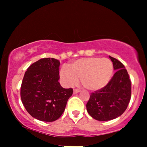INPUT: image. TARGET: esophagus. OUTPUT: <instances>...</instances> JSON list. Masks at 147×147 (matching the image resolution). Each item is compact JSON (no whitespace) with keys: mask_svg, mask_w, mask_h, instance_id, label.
I'll list each match as a JSON object with an SVG mask.
<instances>
[{"mask_svg":"<svg viewBox=\"0 0 147 147\" xmlns=\"http://www.w3.org/2000/svg\"><path fill=\"white\" fill-rule=\"evenodd\" d=\"M80 89H74V90H73V93L75 94V93H78V92H80Z\"/></svg>","mask_w":147,"mask_h":147,"instance_id":"obj_1","label":"esophagus"}]
</instances>
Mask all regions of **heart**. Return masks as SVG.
<instances>
[{
	"label": "heart",
	"instance_id": "1",
	"mask_svg": "<svg viewBox=\"0 0 147 147\" xmlns=\"http://www.w3.org/2000/svg\"><path fill=\"white\" fill-rule=\"evenodd\" d=\"M113 65L110 59L98 57L79 59L73 62L70 68L65 65L60 70V78L65 86L70 87L81 82L84 88L91 91L103 88L110 80Z\"/></svg>",
	"mask_w": 147,
	"mask_h": 147
}]
</instances>
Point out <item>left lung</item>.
<instances>
[{
  "label": "left lung",
  "mask_w": 147,
  "mask_h": 147,
  "mask_svg": "<svg viewBox=\"0 0 147 147\" xmlns=\"http://www.w3.org/2000/svg\"><path fill=\"white\" fill-rule=\"evenodd\" d=\"M109 57L115 73L106 86L91 93L86 104L89 115L100 121L112 120L121 115L131 98V81L127 71L120 61Z\"/></svg>",
  "instance_id": "8db88e82"
}]
</instances>
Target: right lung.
Listing matches in <instances>:
<instances>
[{
    "label": "right lung",
    "mask_w": 147,
    "mask_h": 147,
    "mask_svg": "<svg viewBox=\"0 0 147 147\" xmlns=\"http://www.w3.org/2000/svg\"><path fill=\"white\" fill-rule=\"evenodd\" d=\"M60 62L43 58L32 63L25 72L21 86V98L30 115L41 121L53 122L60 117L72 88L64 89L58 82Z\"/></svg>",
    "instance_id": "right-lung-1"
}]
</instances>
